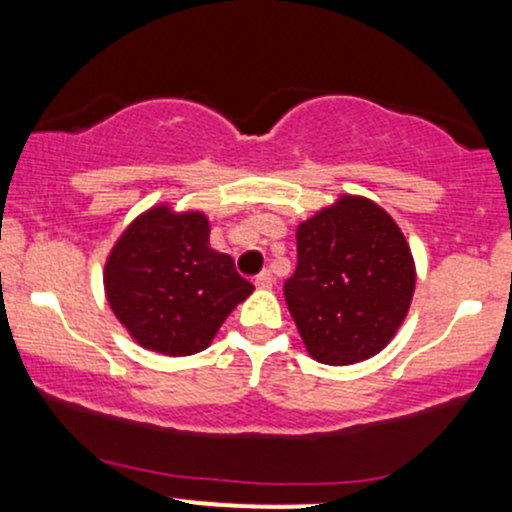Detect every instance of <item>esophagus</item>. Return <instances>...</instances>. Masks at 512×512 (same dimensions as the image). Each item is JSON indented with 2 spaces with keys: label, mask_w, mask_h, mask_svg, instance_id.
I'll list each match as a JSON object with an SVG mask.
<instances>
[{
  "label": "esophagus",
  "mask_w": 512,
  "mask_h": 512,
  "mask_svg": "<svg viewBox=\"0 0 512 512\" xmlns=\"http://www.w3.org/2000/svg\"><path fill=\"white\" fill-rule=\"evenodd\" d=\"M255 284L260 286V289H272V286H274V274L267 269V272H262L260 276H257Z\"/></svg>",
  "instance_id": "esophagus-1"
}]
</instances>
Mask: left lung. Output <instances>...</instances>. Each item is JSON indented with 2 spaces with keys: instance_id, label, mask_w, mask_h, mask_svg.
<instances>
[{
  "instance_id": "obj_1",
  "label": "left lung",
  "mask_w": 512,
  "mask_h": 512,
  "mask_svg": "<svg viewBox=\"0 0 512 512\" xmlns=\"http://www.w3.org/2000/svg\"><path fill=\"white\" fill-rule=\"evenodd\" d=\"M284 296L305 351L351 366L385 349L409 313L416 264L402 228L373 199L339 195L296 228Z\"/></svg>"
}]
</instances>
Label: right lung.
<instances>
[{
    "mask_svg": "<svg viewBox=\"0 0 512 512\" xmlns=\"http://www.w3.org/2000/svg\"><path fill=\"white\" fill-rule=\"evenodd\" d=\"M199 209L158 202L137 216L105 257L110 310L142 349L163 356L204 351L238 303L255 291L231 255L209 245Z\"/></svg>",
    "mask_w": 512,
    "mask_h": 512,
    "instance_id": "add662e5",
    "label": "right lung"
}]
</instances>
